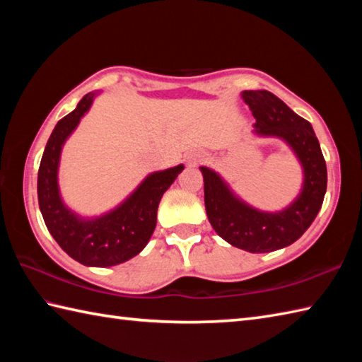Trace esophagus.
I'll return each instance as SVG.
<instances>
[{
	"label": "esophagus",
	"instance_id": "obj_1",
	"mask_svg": "<svg viewBox=\"0 0 362 362\" xmlns=\"http://www.w3.org/2000/svg\"><path fill=\"white\" fill-rule=\"evenodd\" d=\"M206 158L209 157H206V153H204V152H193V153H189L187 160L189 165H197V163H204Z\"/></svg>",
	"mask_w": 362,
	"mask_h": 362
}]
</instances>
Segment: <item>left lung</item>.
<instances>
[{"instance_id": "obj_1", "label": "left lung", "mask_w": 362, "mask_h": 362, "mask_svg": "<svg viewBox=\"0 0 362 362\" xmlns=\"http://www.w3.org/2000/svg\"><path fill=\"white\" fill-rule=\"evenodd\" d=\"M243 99L257 119L255 134L283 138L296 152L305 174L302 193L283 211H258L240 201L216 173L202 166L205 210L222 240L238 249L266 253L296 243L316 219L327 191V165L310 122L280 98L267 90H245Z\"/></svg>"}]
</instances>
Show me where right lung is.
<instances>
[{
  "mask_svg": "<svg viewBox=\"0 0 362 362\" xmlns=\"http://www.w3.org/2000/svg\"><path fill=\"white\" fill-rule=\"evenodd\" d=\"M93 98L95 93L83 96L54 127L38 168L37 196L45 224L60 247L83 266L107 267L124 263L144 249L157 226L160 199L183 171V165L148 175L118 209L101 218L81 219L68 210L57 185L60 151Z\"/></svg>",
  "mask_w": 362,
  "mask_h": 362,
  "instance_id": "right-lung-1",
  "label": "right lung"
}]
</instances>
